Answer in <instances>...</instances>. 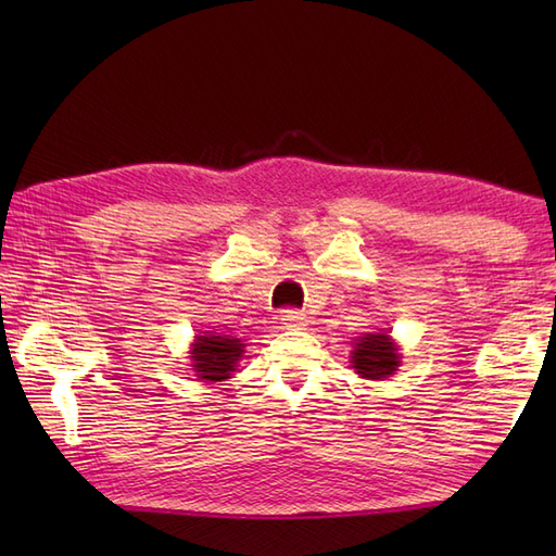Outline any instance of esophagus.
Here are the masks:
<instances>
[{"mask_svg":"<svg viewBox=\"0 0 556 556\" xmlns=\"http://www.w3.org/2000/svg\"><path fill=\"white\" fill-rule=\"evenodd\" d=\"M280 323L288 329H301V327H306V317L296 313L294 308H288V311L280 313Z\"/></svg>","mask_w":556,"mask_h":556,"instance_id":"obj_1","label":"esophagus"}]
</instances>
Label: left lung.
I'll list each match as a JSON object with an SVG mask.
<instances>
[{
  "mask_svg": "<svg viewBox=\"0 0 556 556\" xmlns=\"http://www.w3.org/2000/svg\"><path fill=\"white\" fill-rule=\"evenodd\" d=\"M399 366V350L387 333H366L355 343L352 352V368H357L362 378L380 380L392 376Z\"/></svg>",
  "mask_w": 556,
  "mask_h": 556,
  "instance_id": "1",
  "label": "left lung"
}]
</instances>
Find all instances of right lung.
Wrapping results in <instances>:
<instances>
[{
  "mask_svg": "<svg viewBox=\"0 0 556 556\" xmlns=\"http://www.w3.org/2000/svg\"><path fill=\"white\" fill-rule=\"evenodd\" d=\"M243 355V343L229 336H199L192 348L194 371L201 380H225Z\"/></svg>",
  "mask_w": 556,
  "mask_h": 556,
  "instance_id": "add662e5",
  "label": "right lung"
}]
</instances>
